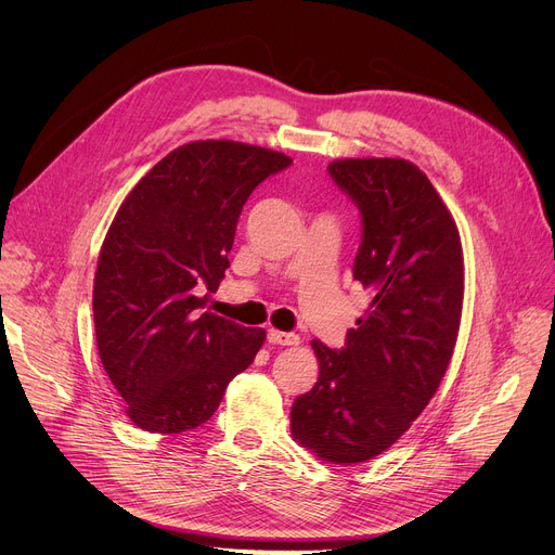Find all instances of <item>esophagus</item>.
Wrapping results in <instances>:
<instances>
[{
    "label": "esophagus",
    "instance_id": "34e87169",
    "mask_svg": "<svg viewBox=\"0 0 555 555\" xmlns=\"http://www.w3.org/2000/svg\"><path fill=\"white\" fill-rule=\"evenodd\" d=\"M268 340L272 345H281V347H292V345H298V336L296 334H289V332H279V330H270L268 332Z\"/></svg>",
    "mask_w": 555,
    "mask_h": 555
}]
</instances>
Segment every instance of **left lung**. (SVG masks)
I'll return each mask as SVG.
<instances>
[{
	"label": "left lung",
	"mask_w": 555,
	"mask_h": 555,
	"mask_svg": "<svg viewBox=\"0 0 555 555\" xmlns=\"http://www.w3.org/2000/svg\"><path fill=\"white\" fill-rule=\"evenodd\" d=\"M362 217L353 279L371 305L343 349L311 340L319 379L292 406L294 439L332 463H362L398 441L450 364L463 305L456 223L430 180L400 157L327 167Z\"/></svg>",
	"instance_id": "left-lung-1"
}]
</instances>
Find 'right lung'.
Wrapping results in <instances>:
<instances>
[{
    "mask_svg": "<svg viewBox=\"0 0 555 555\" xmlns=\"http://www.w3.org/2000/svg\"><path fill=\"white\" fill-rule=\"evenodd\" d=\"M289 165L263 146L189 142L118 208L92 305L101 362L138 428L178 435L202 426L230 379L253 364L266 332L202 309L230 268L244 204Z\"/></svg>",
    "mask_w": 555,
    "mask_h": 555,
    "instance_id": "1",
    "label": "right lung"
}]
</instances>
